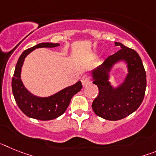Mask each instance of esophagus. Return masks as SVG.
<instances>
[{
    "mask_svg": "<svg viewBox=\"0 0 156 156\" xmlns=\"http://www.w3.org/2000/svg\"><path fill=\"white\" fill-rule=\"evenodd\" d=\"M81 82H82L83 86V87L87 86V85H88L90 83V77L87 76H83L82 79H81Z\"/></svg>",
    "mask_w": 156,
    "mask_h": 156,
    "instance_id": "obj_1",
    "label": "esophagus"
}]
</instances>
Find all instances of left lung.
I'll list each match as a JSON object with an SVG mask.
<instances>
[{
  "instance_id": "obj_1",
  "label": "left lung",
  "mask_w": 156,
  "mask_h": 156,
  "mask_svg": "<svg viewBox=\"0 0 156 156\" xmlns=\"http://www.w3.org/2000/svg\"><path fill=\"white\" fill-rule=\"evenodd\" d=\"M115 46L120 49L91 72L93 83L99 90L92 108L98 116L112 121L123 119L138 108L147 84L145 70L137 51L119 42H115ZM121 61L127 63L128 73L120 85L113 88L108 81L109 73L114 65Z\"/></svg>"
}]
</instances>
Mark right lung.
<instances>
[{
    "label": "right lung",
    "instance_id": "right-lung-1",
    "mask_svg": "<svg viewBox=\"0 0 156 156\" xmlns=\"http://www.w3.org/2000/svg\"><path fill=\"white\" fill-rule=\"evenodd\" d=\"M59 44L41 43L23 52L16 66L12 77V87L14 98L19 108L27 116L38 120H51L62 115L68 108L72 98L80 91L82 83L78 81L75 84L64 88L49 97L35 96L25 87L21 80V70L25 58L37 48H55Z\"/></svg>",
    "mask_w": 156,
    "mask_h": 156
}]
</instances>
